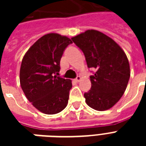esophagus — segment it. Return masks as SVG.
<instances>
[{
    "label": "esophagus",
    "mask_w": 146,
    "mask_h": 146,
    "mask_svg": "<svg viewBox=\"0 0 146 146\" xmlns=\"http://www.w3.org/2000/svg\"><path fill=\"white\" fill-rule=\"evenodd\" d=\"M81 79H82V78H81V76H78L77 77H76L75 79V81L76 82H79L80 81V80H81Z\"/></svg>",
    "instance_id": "1"
}]
</instances>
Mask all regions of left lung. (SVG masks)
I'll list each match as a JSON object with an SVG mask.
<instances>
[{"instance_id":"8db88e82","label":"left lung","mask_w":146,"mask_h":146,"mask_svg":"<svg viewBox=\"0 0 146 146\" xmlns=\"http://www.w3.org/2000/svg\"><path fill=\"white\" fill-rule=\"evenodd\" d=\"M71 39L82 50L89 68L96 70L90 76L91 89L84 94L90 108L103 111L111 108L121 98L130 76L127 55L111 38L90 29Z\"/></svg>"}]
</instances>
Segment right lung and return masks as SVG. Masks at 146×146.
Segmentation results:
<instances>
[{
	"label": "right lung",
	"instance_id": "1",
	"mask_svg": "<svg viewBox=\"0 0 146 146\" xmlns=\"http://www.w3.org/2000/svg\"><path fill=\"white\" fill-rule=\"evenodd\" d=\"M73 43L57 33H48L38 39L22 60L19 81L27 99L46 114H55L67 105L72 81L55 75L60 71L64 50Z\"/></svg>",
	"mask_w": 146,
	"mask_h": 146
}]
</instances>
